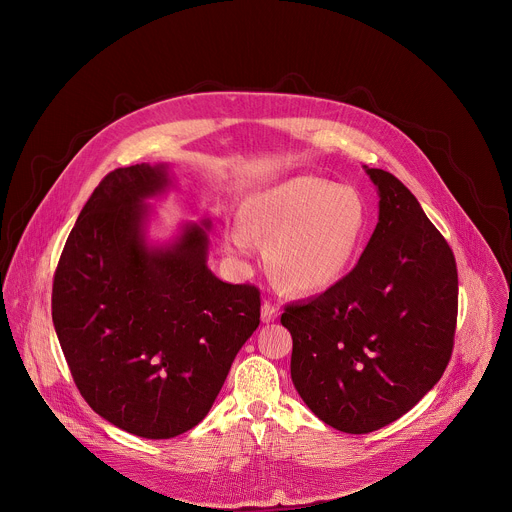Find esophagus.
Instances as JSON below:
<instances>
[{
    "label": "esophagus",
    "instance_id": "obj_1",
    "mask_svg": "<svg viewBox=\"0 0 512 512\" xmlns=\"http://www.w3.org/2000/svg\"><path fill=\"white\" fill-rule=\"evenodd\" d=\"M277 316H279V308H277V304H273V302L265 300V302H263V306H261V320H263V322H273Z\"/></svg>",
    "mask_w": 512,
    "mask_h": 512
}]
</instances>
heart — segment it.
<instances>
[{"label":"heart","mask_w":512,"mask_h":512,"mask_svg":"<svg viewBox=\"0 0 512 512\" xmlns=\"http://www.w3.org/2000/svg\"><path fill=\"white\" fill-rule=\"evenodd\" d=\"M369 208L350 186L314 176L289 178L257 194L243 223L229 229V247L253 255L257 239L271 241L269 261L291 291L312 294L334 285L358 255Z\"/></svg>","instance_id":"1"}]
</instances>
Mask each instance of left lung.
I'll return each mask as SVG.
<instances>
[{
	"instance_id": "1",
	"label": "left lung",
	"mask_w": 512,
	"mask_h": 512,
	"mask_svg": "<svg viewBox=\"0 0 512 512\" xmlns=\"http://www.w3.org/2000/svg\"><path fill=\"white\" fill-rule=\"evenodd\" d=\"M379 223L350 273L283 308L291 381L324 423L369 433L442 379L454 350L458 269L442 233L393 174L367 168Z\"/></svg>"
}]
</instances>
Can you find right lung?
Segmentation results:
<instances>
[{
  "instance_id": "right-lung-1",
  "label": "right lung",
  "mask_w": 512,
  "mask_h": 512,
  "mask_svg": "<svg viewBox=\"0 0 512 512\" xmlns=\"http://www.w3.org/2000/svg\"><path fill=\"white\" fill-rule=\"evenodd\" d=\"M166 186L164 166L109 172L52 283V322L77 389L95 413L148 440H170L206 417L261 322L259 289L208 269L198 225L170 247L145 245L143 200Z\"/></svg>"
}]
</instances>
